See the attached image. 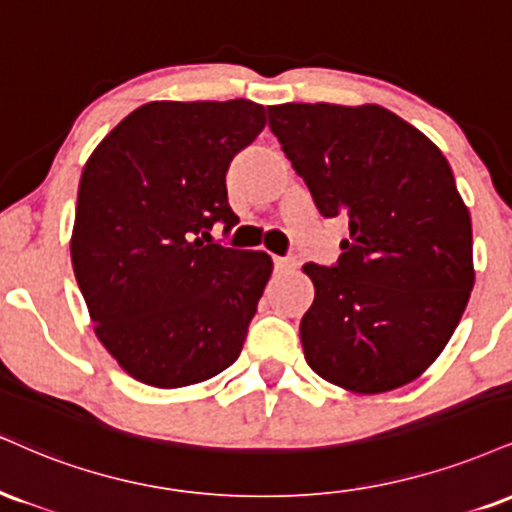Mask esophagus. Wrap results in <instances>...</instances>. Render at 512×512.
Segmentation results:
<instances>
[{
    "instance_id": "1",
    "label": "esophagus",
    "mask_w": 512,
    "mask_h": 512,
    "mask_svg": "<svg viewBox=\"0 0 512 512\" xmlns=\"http://www.w3.org/2000/svg\"><path fill=\"white\" fill-rule=\"evenodd\" d=\"M274 267H276V272H291V269H295V260L293 257L274 255Z\"/></svg>"
}]
</instances>
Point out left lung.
I'll use <instances>...</instances> for the list:
<instances>
[{
    "label": "left lung",
    "mask_w": 512,
    "mask_h": 512,
    "mask_svg": "<svg viewBox=\"0 0 512 512\" xmlns=\"http://www.w3.org/2000/svg\"><path fill=\"white\" fill-rule=\"evenodd\" d=\"M283 155L322 217H348L331 267L307 262L315 303L305 360L355 393H384L427 369L474 286L472 221L451 164L422 131L377 104L267 107Z\"/></svg>",
    "instance_id": "left-lung-1"
}]
</instances>
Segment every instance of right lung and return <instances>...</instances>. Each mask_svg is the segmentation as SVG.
<instances>
[{"mask_svg":"<svg viewBox=\"0 0 512 512\" xmlns=\"http://www.w3.org/2000/svg\"><path fill=\"white\" fill-rule=\"evenodd\" d=\"M264 121L250 100L150 102L85 164L73 274L102 346L147 386L200 384L243 350L274 264L209 231L238 224L226 171Z\"/></svg>","mask_w":512,"mask_h":512,"instance_id":"1","label":"right lung"}]
</instances>
